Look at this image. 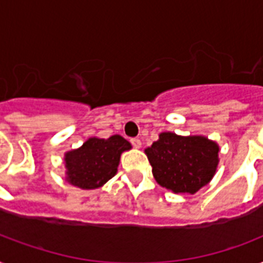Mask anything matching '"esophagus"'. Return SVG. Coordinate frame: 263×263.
Masks as SVG:
<instances>
[{
	"label": "esophagus",
	"mask_w": 263,
	"mask_h": 263,
	"mask_svg": "<svg viewBox=\"0 0 263 263\" xmlns=\"http://www.w3.org/2000/svg\"><path fill=\"white\" fill-rule=\"evenodd\" d=\"M131 144L134 146V147L139 148L140 146H142V142H140V139H136V138H134V139H131Z\"/></svg>",
	"instance_id": "esophagus-1"
}]
</instances>
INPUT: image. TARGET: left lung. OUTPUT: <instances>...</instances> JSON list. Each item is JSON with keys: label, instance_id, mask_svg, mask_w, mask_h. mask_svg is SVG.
Wrapping results in <instances>:
<instances>
[{"label": "left lung", "instance_id": "1", "mask_svg": "<svg viewBox=\"0 0 263 263\" xmlns=\"http://www.w3.org/2000/svg\"><path fill=\"white\" fill-rule=\"evenodd\" d=\"M144 153L157 183L175 194H195L212 180L218 165V146L203 136L164 132Z\"/></svg>", "mask_w": 263, "mask_h": 263}]
</instances>
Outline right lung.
Masks as SVG:
<instances>
[{"label": "right lung", "mask_w": 263, "mask_h": 263, "mask_svg": "<svg viewBox=\"0 0 263 263\" xmlns=\"http://www.w3.org/2000/svg\"><path fill=\"white\" fill-rule=\"evenodd\" d=\"M129 148V142L120 135L91 138L80 148L65 154L68 181L83 190L101 187L116 175L121 153Z\"/></svg>", "instance_id": "1"}]
</instances>
